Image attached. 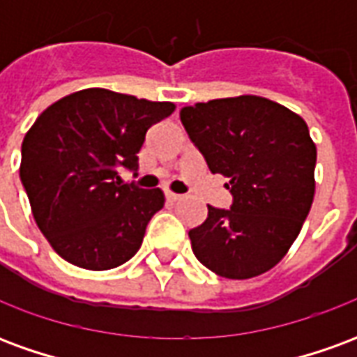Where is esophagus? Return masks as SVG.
Returning <instances> with one entry per match:
<instances>
[{"instance_id":"1","label":"esophagus","mask_w":357,"mask_h":357,"mask_svg":"<svg viewBox=\"0 0 357 357\" xmlns=\"http://www.w3.org/2000/svg\"><path fill=\"white\" fill-rule=\"evenodd\" d=\"M166 199H168L170 202H178V201H181V195L172 193V191H166Z\"/></svg>"}]
</instances>
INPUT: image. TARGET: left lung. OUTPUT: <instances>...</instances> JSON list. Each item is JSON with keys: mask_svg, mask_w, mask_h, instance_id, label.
<instances>
[{"mask_svg": "<svg viewBox=\"0 0 357 357\" xmlns=\"http://www.w3.org/2000/svg\"><path fill=\"white\" fill-rule=\"evenodd\" d=\"M179 118L233 195L231 208L208 204L189 231L197 260L225 279L262 275L289 252L314 202L317 151L306 122L258 95L197 102Z\"/></svg>", "mask_w": 357, "mask_h": 357, "instance_id": "1", "label": "left lung"}]
</instances>
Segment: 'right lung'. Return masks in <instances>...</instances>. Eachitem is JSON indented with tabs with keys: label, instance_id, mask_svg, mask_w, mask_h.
<instances>
[{
	"label": "right lung",
	"instance_id": "obj_1",
	"mask_svg": "<svg viewBox=\"0 0 357 357\" xmlns=\"http://www.w3.org/2000/svg\"><path fill=\"white\" fill-rule=\"evenodd\" d=\"M174 110V102L89 88L36 118L22 141L20 181L40 231L66 262L102 271L139 250L164 193L122 183L116 168L137 170L147 130Z\"/></svg>",
	"mask_w": 357,
	"mask_h": 357
}]
</instances>
